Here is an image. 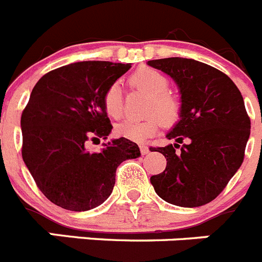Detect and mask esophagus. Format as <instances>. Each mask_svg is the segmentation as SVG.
<instances>
[{
	"instance_id": "esophagus-1",
	"label": "esophagus",
	"mask_w": 262,
	"mask_h": 262,
	"mask_svg": "<svg viewBox=\"0 0 262 262\" xmlns=\"http://www.w3.org/2000/svg\"><path fill=\"white\" fill-rule=\"evenodd\" d=\"M140 152H142V155H148L149 154V148L147 147V145H140Z\"/></svg>"
}]
</instances>
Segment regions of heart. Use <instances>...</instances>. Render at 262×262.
I'll use <instances>...</instances> for the list:
<instances>
[{"instance_id": "1", "label": "heart", "mask_w": 262, "mask_h": 262, "mask_svg": "<svg viewBox=\"0 0 262 262\" xmlns=\"http://www.w3.org/2000/svg\"><path fill=\"white\" fill-rule=\"evenodd\" d=\"M131 86L149 96L148 114H157L144 120L126 119L115 126V135L134 142H144L154 135L161 124H173L180 118L181 103L176 96L169 93V80L164 73L151 67H140L129 76ZM103 107L110 118H120L123 113L119 85L113 84L103 94Z\"/></svg>"}]
</instances>
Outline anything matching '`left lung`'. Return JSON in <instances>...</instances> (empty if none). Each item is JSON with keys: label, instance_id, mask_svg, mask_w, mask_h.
Listing matches in <instances>:
<instances>
[{"label": "left lung", "instance_id": "obj_1", "mask_svg": "<svg viewBox=\"0 0 262 262\" xmlns=\"http://www.w3.org/2000/svg\"><path fill=\"white\" fill-rule=\"evenodd\" d=\"M148 66L170 76L181 93V119L166 135L176 143L149 148L166 159L165 170L151 177L152 186L172 205H206L223 191L244 160L251 134L244 99L228 76L205 62L168 57L149 60Z\"/></svg>", "mask_w": 262, "mask_h": 262}]
</instances>
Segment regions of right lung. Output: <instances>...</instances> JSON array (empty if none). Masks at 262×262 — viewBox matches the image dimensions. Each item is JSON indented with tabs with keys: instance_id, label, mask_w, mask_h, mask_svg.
Returning a JSON list of instances; mask_svg holds the SVG:
<instances>
[{
	"instance_id": "1",
	"label": "right lung",
	"mask_w": 262,
	"mask_h": 262,
	"mask_svg": "<svg viewBox=\"0 0 262 262\" xmlns=\"http://www.w3.org/2000/svg\"><path fill=\"white\" fill-rule=\"evenodd\" d=\"M131 64L80 61L46 73L36 82L20 117L22 157L39 190L71 211H86L105 202L124 160L140 156L126 138L99 152L88 142L107 139L113 126L103 94Z\"/></svg>"
}]
</instances>
